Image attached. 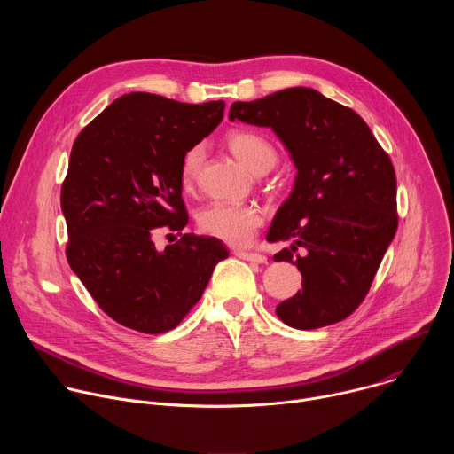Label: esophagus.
I'll return each mask as SVG.
<instances>
[{
  "label": "esophagus",
  "instance_id": "34e87169",
  "mask_svg": "<svg viewBox=\"0 0 454 454\" xmlns=\"http://www.w3.org/2000/svg\"><path fill=\"white\" fill-rule=\"evenodd\" d=\"M235 256L242 258V261L247 262H254V264H266L268 262V256L262 253H254V251H242V249H235L233 251Z\"/></svg>",
  "mask_w": 454,
  "mask_h": 454
}]
</instances>
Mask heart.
<instances>
[{"label": "heart", "instance_id": "1", "mask_svg": "<svg viewBox=\"0 0 454 454\" xmlns=\"http://www.w3.org/2000/svg\"><path fill=\"white\" fill-rule=\"evenodd\" d=\"M226 145L233 156L254 174L271 170L278 161L275 145L253 131H240L239 129V131L228 133ZM203 161L205 147L201 144L190 147L184 153L179 167V181L184 190H190L196 184ZM198 224L205 233L230 246H246L253 240L258 228L264 224V214L254 205L215 201L198 214Z\"/></svg>", "mask_w": 454, "mask_h": 454}]
</instances>
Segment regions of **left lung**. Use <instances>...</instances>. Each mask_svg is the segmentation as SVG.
<instances>
[{"label": "left lung", "instance_id": "left-lung-1", "mask_svg": "<svg viewBox=\"0 0 454 454\" xmlns=\"http://www.w3.org/2000/svg\"><path fill=\"white\" fill-rule=\"evenodd\" d=\"M230 120L271 127L298 168L268 231L270 242L293 240L275 262L301 273V291L278 303V317L301 331L345 319L364 300L397 231L390 156L356 111L310 88L233 102ZM298 247L306 253L294 255Z\"/></svg>", "mask_w": 454, "mask_h": 454}]
</instances>
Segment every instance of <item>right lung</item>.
Returning <instances> with one entry per match:
<instances>
[{"mask_svg":"<svg viewBox=\"0 0 454 454\" xmlns=\"http://www.w3.org/2000/svg\"><path fill=\"white\" fill-rule=\"evenodd\" d=\"M224 102L184 104L153 93L121 95L77 137L60 208L67 258L98 307L145 334L177 327L200 301L228 249L215 237L181 233L184 153L221 123ZM182 239L160 252L153 237Z\"/></svg>","mask_w":454,"mask_h":454,"instance_id":"add662e5","label":"right lung"}]
</instances>
